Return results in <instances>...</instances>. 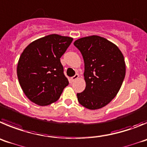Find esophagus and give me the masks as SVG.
<instances>
[{
  "label": "esophagus",
  "instance_id": "1",
  "mask_svg": "<svg viewBox=\"0 0 147 147\" xmlns=\"http://www.w3.org/2000/svg\"><path fill=\"white\" fill-rule=\"evenodd\" d=\"M78 78H79V75L76 74V75H75V76H73V77H72V78H70V82H71V83H72V82L75 81V80H76V79Z\"/></svg>",
  "mask_w": 147,
  "mask_h": 147
}]
</instances>
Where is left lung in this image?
Listing matches in <instances>:
<instances>
[{
  "mask_svg": "<svg viewBox=\"0 0 147 147\" xmlns=\"http://www.w3.org/2000/svg\"><path fill=\"white\" fill-rule=\"evenodd\" d=\"M84 61L86 88L77 94L80 105L90 110L108 105L119 91L126 67L119 47L105 38L90 36L74 42Z\"/></svg>",
  "mask_w": 147,
  "mask_h": 147,
  "instance_id": "1",
  "label": "left lung"
}]
</instances>
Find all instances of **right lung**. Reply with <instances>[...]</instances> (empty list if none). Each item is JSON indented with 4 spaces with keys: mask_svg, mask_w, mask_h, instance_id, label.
Returning <instances> with one entry per match:
<instances>
[{
    "mask_svg": "<svg viewBox=\"0 0 147 147\" xmlns=\"http://www.w3.org/2000/svg\"><path fill=\"white\" fill-rule=\"evenodd\" d=\"M72 40L51 34L31 42L21 54L18 80L26 96L36 105L45 106L56 102L68 86L60 59Z\"/></svg>",
    "mask_w": 147,
    "mask_h": 147,
    "instance_id": "obj_1",
    "label": "right lung"
}]
</instances>
